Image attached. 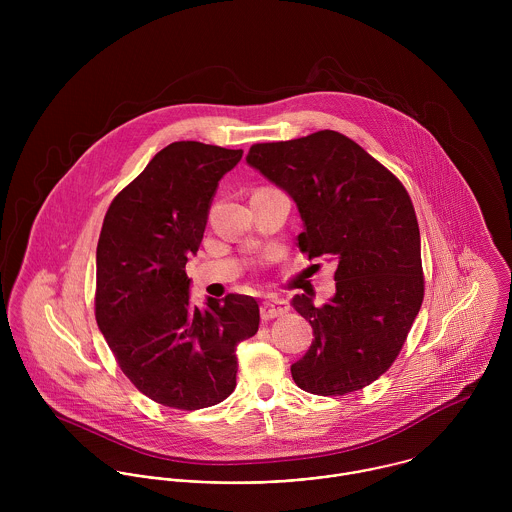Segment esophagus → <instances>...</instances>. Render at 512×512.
Masks as SVG:
<instances>
[{
  "mask_svg": "<svg viewBox=\"0 0 512 512\" xmlns=\"http://www.w3.org/2000/svg\"><path fill=\"white\" fill-rule=\"evenodd\" d=\"M290 309L288 299L280 297V295H266L262 305H260V313L262 319H272V317H280Z\"/></svg>",
  "mask_w": 512,
  "mask_h": 512,
  "instance_id": "1",
  "label": "esophagus"
}]
</instances>
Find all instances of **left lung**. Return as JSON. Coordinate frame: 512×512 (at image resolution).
I'll return each instance as SVG.
<instances>
[{
    "label": "left lung",
    "mask_w": 512,
    "mask_h": 512,
    "mask_svg": "<svg viewBox=\"0 0 512 512\" xmlns=\"http://www.w3.org/2000/svg\"><path fill=\"white\" fill-rule=\"evenodd\" d=\"M246 163L292 197L303 222L299 250L337 266L329 303L293 297L315 337L292 365L295 384L319 396L365 388L398 357L424 299L420 228L406 189L333 130L256 144Z\"/></svg>",
    "instance_id": "left-lung-1"
}]
</instances>
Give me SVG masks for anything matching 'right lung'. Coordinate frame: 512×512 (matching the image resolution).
Instances as JSON below:
<instances>
[{
	"instance_id": "right-lung-1",
	"label": "right lung",
	"mask_w": 512,
	"mask_h": 512,
	"mask_svg": "<svg viewBox=\"0 0 512 512\" xmlns=\"http://www.w3.org/2000/svg\"><path fill=\"white\" fill-rule=\"evenodd\" d=\"M242 149L173 142L112 201L96 248V323L132 384L157 404L199 410L236 386V347L256 335L254 297L191 303L197 254L219 181Z\"/></svg>"
}]
</instances>
